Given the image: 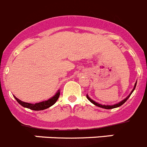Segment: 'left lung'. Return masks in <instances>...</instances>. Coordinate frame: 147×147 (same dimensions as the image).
Here are the masks:
<instances>
[{
    "label": "left lung",
    "instance_id": "8db88e82",
    "mask_svg": "<svg viewBox=\"0 0 147 147\" xmlns=\"http://www.w3.org/2000/svg\"><path fill=\"white\" fill-rule=\"evenodd\" d=\"M136 83H137V82H136L135 86H134V88L133 89V90H132V91H131V92H130V95H129L127 97V98H125L124 100H122V101H120V102H119V103H117V104L111 105V106H109V105H101V104H100V103H97V102L94 101V100H92V99H91V98H90V97H89L87 95V99H88L89 100H90V102H91V103H93V104L95 105V106H98V107L103 108V109H114V108L119 107V106H122V104H124V103H125L126 101H127V100L129 98V97H130V95H131V94L133 93V91H134V90H135V88H136Z\"/></svg>",
    "mask_w": 147,
    "mask_h": 147
}]
</instances>
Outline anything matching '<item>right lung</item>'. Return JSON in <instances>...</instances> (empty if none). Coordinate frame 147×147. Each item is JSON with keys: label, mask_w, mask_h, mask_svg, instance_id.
<instances>
[{"label": "right lung", "mask_w": 147, "mask_h": 147, "mask_svg": "<svg viewBox=\"0 0 147 147\" xmlns=\"http://www.w3.org/2000/svg\"><path fill=\"white\" fill-rule=\"evenodd\" d=\"M60 90H58L57 92V93L55 94L52 98H51L49 100H45V101L40 102V103H36L35 104H33V103H25V102L22 101V100H19L18 98H16L14 95V98H15L17 101L20 103L21 106H22L25 108H28V109H30L31 110H34V111H41V110H44L46 109H48L50 106H52V105L55 104L56 103V101L58 99L59 96H60Z\"/></svg>", "instance_id": "add662e5"}]
</instances>
